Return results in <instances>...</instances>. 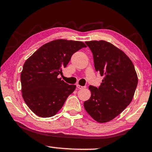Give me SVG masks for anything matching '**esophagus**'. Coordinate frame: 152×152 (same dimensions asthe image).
I'll list each match as a JSON object with an SVG mask.
<instances>
[{
	"label": "esophagus",
	"instance_id": "obj_1",
	"mask_svg": "<svg viewBox=\"0 0 152 152\" xmlns=\"http://www.w3.org/2000/svg\"><path fill=\"white\" fill-rule=\"evenodd\" d=\"M76 86H77V88H78V89H82V88H85V86H82L81 85H79V84H77Z\"/></svg>",
	"mask_w": 152,
	"mask_h": 152
}]
</instances>
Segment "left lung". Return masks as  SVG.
<instances>
[{"mask_svg":"<svg viewBox=\"0 0 152 152\" xmlns=\"http://www.w3.org/2000/svg\"><path fill=\"white\" fill-rule=\"evenodd\" d=\"M86 44L93 55L94 68L104 76L99 88L89 86L91 96L84 109L99 123L113 120L132 102L137 85L135 67L120 49L106 41H90Z\"/></svg>","mask_w":152,"mask_h":152,"instance_id":"8db88e82","label":"left lung"}]
</instances>
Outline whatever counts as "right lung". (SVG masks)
I'll return each mask as SVG.
<instances>
[{
  "label": "right lung",
  "instance_id": "1",
  "mask_svg": "<svg viewBox=\"0 0 152 152\" xmlns=\"http://www.w3.org/2000/svg\"><path fill=\"white\" fill-rule=\"evenodd\" d=\"M86 47L82 42L56 39L43 45L25 61L20 74L22 96L35 115L50 117L61 109L76 86L58 76L72 56Z\"/></svg>",
  "mask_w": 152,
  "mask_h": 152
}]
</instances>
